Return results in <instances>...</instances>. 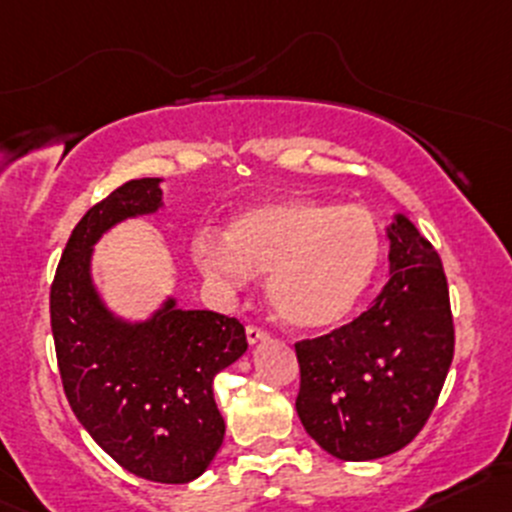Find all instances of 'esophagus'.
Segmentation results:
<instances>
[{"label": "esophagus", "mask_w": 512, "mask_h": 512, "mask_svg": "<svg viewBox=\"0 0 512 512\" xmlns=\"http://www.w3.org/2000/svg\"><path fill=\"white\" fill-rule=\"evenodd\" d=\"M245 335H247V342H250V345H260V342L269 340L267 330H262V328H255V325H247Z\"/></svg>", "instance_id": "obj_1"}]
</instances>
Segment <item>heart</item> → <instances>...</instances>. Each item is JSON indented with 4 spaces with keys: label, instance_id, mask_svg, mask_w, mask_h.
<instances>
[{
    "label": "heart",
    "instance_id": "heart-1",
    "mask_svg": "<svg viewBox=\"0 0 512 512\" xmlns=\"http://www.w3.org/2000/svg\"><path fill=\"white\" fill-rule=\"evenodd\" d=\"M192 257L206 279L226 289L267 274L274 313L291 328L323 330L350 316L372 286L381 230L364 206L291 196L238 211L223 235L199 233Z\"/></svg>",
    "mask_w": 512,
    "mask_h": 512
}]
</instances>
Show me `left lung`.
<instances>
[{"label":"left lung","instance_id":"1","mask_svg":"<svg viewBox=\"0 0 512 512\" xmlns=\"http://www.w3.org/2000/svg\"><path fill=\"white\" fill-rule=\"evenodd\" d=\"M389 282L369 311L316 340L296 342L303 428L342 462L398 452L423 430L454 355L440 255L393 213Z\"/></svg>","mask_w":512,"mask_h":512}]
</instances>
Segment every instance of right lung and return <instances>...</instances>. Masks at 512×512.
Wrapping results in <instances>:
<instances>
[{"instance_id": "obj_1", "label": "right lung", "mask_w": 512, "mask_h": 512, "mask_svg": "<svg viewBox=\"0 0 512 512\" xmlns=\"http://www.w3.org/2000/svg\"><path fill=\"white\" fill-rule=\"evenodd\" d=\"M160 184L131 179L84 213L55 272L50 325L65 396L92 440L140 479L189 484L226 435L213 376L245 355V328L174 296L148 318L119 316L92 274L94 245L111 228L165 206Z\"/></svg>"}]
</instances>
